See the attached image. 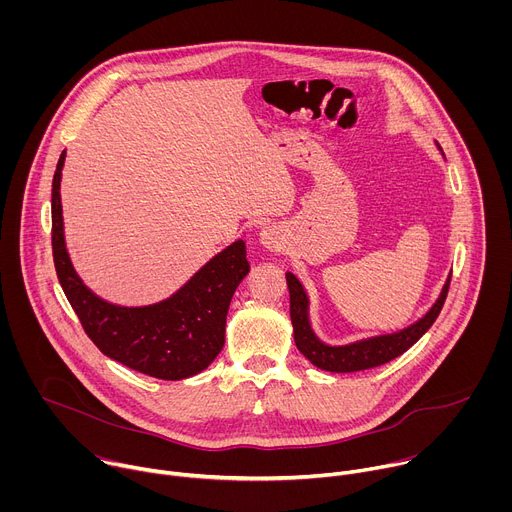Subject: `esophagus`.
<instances>
[{"mask_svg":"<svg viewBox=\"0 0 512 512\" xmlns=\"http://www.w3.org/2000/svg\"><path fill=\"white\" fill-rule=\"evenodd\" d=\"M259 241L269 251H281L283 245H285V235H283V231L277 225H267V227L261 229Z\"/></svg>","mask_w":512,"mask_h":512,"instance_id":"esophagus-1","label":"esophagus"}]
</instances>
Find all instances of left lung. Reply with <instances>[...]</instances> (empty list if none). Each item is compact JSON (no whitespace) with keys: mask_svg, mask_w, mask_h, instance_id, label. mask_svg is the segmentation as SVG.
Instances as JSON below:
<instances>
[{"mask_svg":"<svg viewBox=\"0 0 512 512\" xmlns=\"http://www.w3.org/2000/svg\"><path fill=\"white\" fill-rule=\"evenodd\" d=\"M437 150H440V145H437ZM285 279H287V287H289V316H291V324H294V340H296L298 350L314 364V367H318L322 371L356 373V371H364V369L381 367V364L401 356L431 328V324L435 322L437 316H440V312L444 308L452 273L448 275V279L442 287L440 298L435 300V304L427 310V314L423 318H419L411 326H407L399 332H393V334L362 338V340L342 344V346H330L316 336V332L312 330V324H310V300H308V294H306L302 281L291 271L285 273Z\"/></svg>","mask_w":512,"mask_h":512,"instance_id":"obj_1","label":"left lung"}]
</instances>
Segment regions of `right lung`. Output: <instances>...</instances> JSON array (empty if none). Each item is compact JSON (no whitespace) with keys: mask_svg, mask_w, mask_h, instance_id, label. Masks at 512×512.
<instances>
[{"mask_svg":"<svg viewBox=\"0 0 512 512\" xmlns=\"http://www.w3.org/2000/svg\"><path fill=\"white\" fill-rule=\"evenodd\" d=\"M60 154L52 180V255L58 281L87 336L109 358L164 381L202 373L225 344L227 312L249 273L245 241H235L202 265L168 300L152 306H117L101 300L70 263L64 243Z\"/></svg>","mask_w":512,"mask_h":512,"instance_id":"add662e5","label":"right lung"}]
</instances>
